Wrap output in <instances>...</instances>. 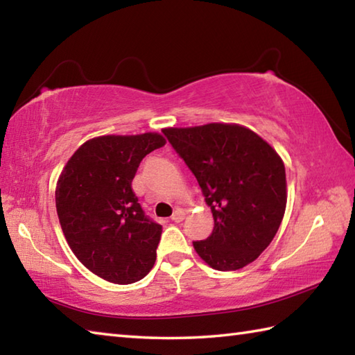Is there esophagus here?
I'll return each mask as SVG.
<instances>
[{
	"label": "esophagus",
	"mask_w": 355,
	"mask_h": 355,
	"mask_svg": "<svg viewBox=\"0 0 355 355\" xmlns=\"http://www.w3.org/2000/svg\"><path fill=\"white\" fill-rule=\"evenodd\" d=\"M184 211L183 209H175V212H173V214H172V222H175V223H180V222H183V218H184Z\"/></svg>",
	"instance_id": "esophagus-1"
}]
</instances>
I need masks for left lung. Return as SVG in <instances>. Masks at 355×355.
Returning a JSON list of instances; mask_svg holds the SVG:
<instances>
[{"label": "left lung", "instance_id": "obj_1", "mask_svg": "<svg viewBox=\"0 0 355 355\" xmlns=\"http://www.w3.org/2000/svg\"><path fill=\"white\" fill-rule=\"evenodd\" d=\"M163 132L196 175L214 217L208 239L194 242L197 254L220 272L248 266L273 241L284 217V161L239 124L211 122Z\"/></svg>", "mask_w": 355, "mask_h": 355}]
</instances>
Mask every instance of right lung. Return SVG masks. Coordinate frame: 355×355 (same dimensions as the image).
Masks as SVG:
<instances>
[{
    "label": "right lung",
    "instance_id": "right-lung-1",
    "mask_svg": "<svg viewBox=\"0 0 355 355\" xmlns=\"http://www.w3.org/2000/svg\"><path fill=\"white\" fill-rule=\"evenodd\" d=\"M164 144L155 132L88 139L57 180L55 208L69 248L108 282H137L157 261L163 228L144 216L132 182L147 153Z\"/></svg>",
    "mask_w": 355,
    "mask_h": 355
}]
</instances>
